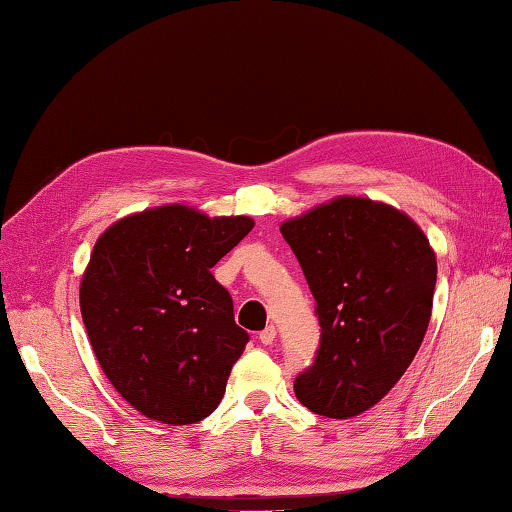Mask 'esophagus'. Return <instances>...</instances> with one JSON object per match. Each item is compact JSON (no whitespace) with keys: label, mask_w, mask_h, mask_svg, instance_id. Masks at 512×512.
<instances>
[{"label":"esophagus","mask_w":512,"mask_h":512,"mask_svg":"<svg viewBox=\"0 0 512 512\" xmlns=\"http://www.w3.org/2000/svg\"><path fill=\"white\" fill-rule=\"evenodd\" d=\"M258 341L263 345H272L276 341V327L274 325H267L263 332H258Z\"/></svg>","instance_id":"obj_1"}]
</instances>
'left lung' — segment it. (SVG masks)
I'll use <instances>...</instances> for the list:
<instances>
[{
  "label": "left lung",
  "instance_id": "8db88e82",
  "mask_svg": "<svg viewBox=\"0 0 512 512\" xmlns=\"http://www.w3.org/2000/svg\"><path fill=\"white\" fill-rule=\"evenodd\" d=\"M281 234L321 325L314 361L294 381L296 399L323 417H356L419 352L437 285L435 252L406 214L352 196L287 220Z\"/></svg>",
  "mask_w": 512,
  "mask_h": 512
}]
</instances>
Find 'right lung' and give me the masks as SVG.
Wrapping results in <instances>:
<instances>
[{
  "label": "right lung",
  "instance_id": "add662e5",
  "mask_svg": "<svg viewBox=\"0 0 512 512\" xmlns=\"http://www.w3.org/2000/svg\"><path fill=\"white\" fill-rule=\"evenodd\" d=\"M252 227L167 205L118 220L95 243L84 327L106 379L144 417L187 426L218 408L249 334L211 267Z\"/></svg>",
  "mask_w": 512,
  "mask_h": 512
}]
</instances>
